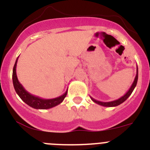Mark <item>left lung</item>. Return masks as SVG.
Wrapping results in <instances>:
<instances>
[{"mask_svg":"<svg viewBox=\"0 0 150 150\" xmlns=\"http://www.w3.org/2000/svg\"><path fill=\"white\" fill-rule=\"evenodd\" d=\"M137 79H138V69H137V74H136V76H135L134 80L133 83H132V86L130 87V88L128 89V91H127L126 93L122 97H121L120 98L117 99V100H112V101H110V102H102V101H99V100H95V99H94L93 98H91V97H90V98H91V100H93L95 103L99 104V105L104 106V107H116V106L122 104L123 102H124L125 100H126L128 97L132 95V91H134V88L136 87V86H137Z\"/></svg>","mask_w":150,"mask_h":150,"instance_id":"1","label":"left lung"}]
</instances>
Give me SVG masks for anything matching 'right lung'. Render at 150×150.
Wrapping results in <instances>:
<instances>
[{
	"mask_svg": "<svg viewBox=\"0 0 150 150\" xmlns=\"http://www.w3.org/2000/svg\"><path fill=\"white\" fill-rule=\"evenodd\" d=\"M18 57L17 58L16 63L14 64L13 70V86L15 88L16 92L17 95L20 97V98L23 100L25 104L30 107H33L34 109H38V110H46V109H50L52 107H54L55 106L59 105L64 100V98L66 97L67 93V90L65 91V93L63 94L62 95L59 97H57L55 98L52 99H43L41 98L40 97L35 96L31 94H30L28 91H26L25 89L22 85L19 83L18 78H17L16 75V64L17 62H18Z\"/></svg>",
	"mask_w": 150,
	"mask_h": 150,
	"instance_id": "add662e5",
	"label": "right lung"
}]
</instances>
